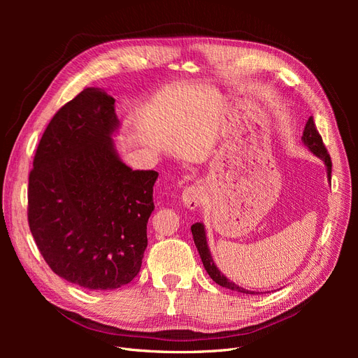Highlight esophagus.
<instances>
[{
  "instance_id": "1",
  "label": "esophagus",
  "mask_w": 358,
  "mask_h": 358,
  "mask_svg": "<svg viewBox=\"0 0 358 358\" xmlns=\"http://www.w3.org/2000/svg\"><path fill=\"white\" fill-rule=\"evenodd\" d=\"M180 199H182V203L185 204L188 209H196L199 208V204L201 201V189L196 185H191L183 189Z\"/></svg>"
}]
</instances>
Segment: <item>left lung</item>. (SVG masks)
Listing matches in <instances>:
<instances>
[{
    "label": "left lung",
    "mask_w": 358,
    "mask_h": 358,
    "mask_svg": "<svg viewBox=\"0 0 358 358\" xmlns=\"http://www.w3.org/2000/svg\"><path fill=\"white\" fill-rule=\"evenodd\" d=\"M301 142L310 150L313 155L318 157L324 162V166H326V169H327V179L330 180L331 179L330 178L331 176V159H330V155L327 154L326 146H324V143H322V138H321L320 133L317 131L315 124H313L312 117L308 119L305 131H303V136H301ZM191 233H192L194 243H196V246H197V251L200 254V258H201L206 272L209 273V276L215 280L216 284L224 287V288L243 292V294H259L258 291H249L243 287L236 285L234 282H231L230 279H227V276H224L221 270L215 266V262H213L212 254H210L209 246H208V241H206L204 225L201 222L194 224L191 227Z\"/></svg>",
    "instance_id": "1"
}]
</instances>
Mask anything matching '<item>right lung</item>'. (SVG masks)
Segmentation results:
<instances>
[{"label":"right lung","mask_w":358,"mask_h":358,"mask_svg":"<svg viewBox=\"0 0 358 358\" xmlns=\"http://www.w3.org/2000/svg\"><path fill=\"white\" fill-rule=\"evenodd\" d=\"M115 99L86 88L52 117L28 183V222L45 262L86 289H115L137 276L154 210V170H133L113 136Z\"/></svg>","instance_id":"1"}]
</instances>
